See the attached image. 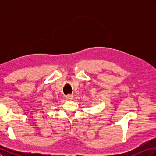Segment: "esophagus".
Listing matches in <instances>:
<instances>
[{
	"instance_id": "obj_1",
	"label": "esophagus",
	"mask_w": 156,
	"mask_h": 156,
	"mask_svg": "<svg viewBox=\"0 0 156 156\" xmlns=\"http://www.w3.org/2000/svg\"><path fill=\"white\" fill-rule=\"evenodd\" d=\"M66 98L68 100H72L73 99V96L71 95V94H68V95H67Z\"/></svg>"
}]
</instances>
